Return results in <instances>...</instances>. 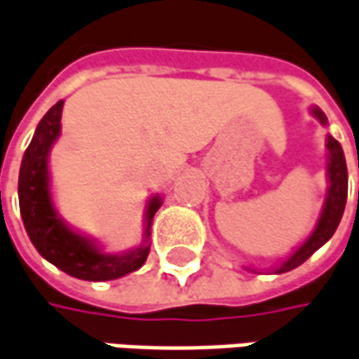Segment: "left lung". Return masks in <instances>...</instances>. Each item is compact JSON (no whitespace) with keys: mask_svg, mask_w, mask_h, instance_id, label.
Here are the masks:
<instances>
[{"mask_svg":"<svg viewBox=\"0 0 359 359\" xmlns=\"http://www.w3.org/2000/svg\"><path fill=\"white\" fill-rule=\"evenodd\" d=\"M313 115L319 118L321 125L327 123L323 111H319L317 107L313 109ZM327 151H330V163H327L330 165V191H327V200H325V206H323V214H321V218L317 222L313 234L307 238V242L297 250L293 257H289L278 266L277 273H287V271L297 269L299 264H303L317 248H321L325 242L332 238L333 232L337 230L341 216H344L346 200H348V165H346V157H344L341 145L333 139L332 135H327Z\"/></svg>","mask_w":359,"mask_h":359,"instance_id":"1","label":"left lung"}]
</instances>
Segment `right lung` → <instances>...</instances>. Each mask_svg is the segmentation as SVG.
I'll return each instance as SVG.
<instances>
[{"instance_id": "obj_1", "label": "right lung", "mask_w": 359, "mask_h": 359, "mask_svg": "<svg viewBox=\"0 0 359 359\" xmlns=\"http://www.w3.org/2000/svg\"><path fill=\"white\" fill-rule=\"evenodd\" d=\"M64 100H58L40 121L32 143L27 145L18 182L20 212L27 236L36 250L54 266L82 280H111L137 271L149 255V246H139L123 257L99 252L86 238L72 232L56 216L48 191V151L60 133ZM159 198L147 208V236L153 216L159 210Z\"/></svg>"}]
</instances>
